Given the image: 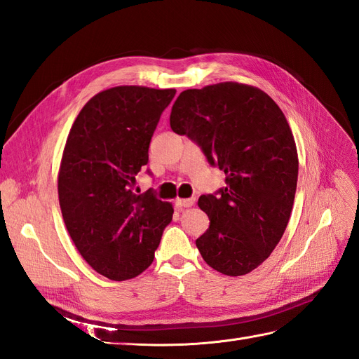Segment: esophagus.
<instances>
[{
    "label": "esophagus",
    "instance_id": "esophagus-1",
    "mask_svg": "<svg viewBox=\"0 0 359 359\" xmlns=\"http://www.w3.org/2000/svg\"><path fill=\"white\" fill-rule=\"evenodd\" d=\"M194 198H189V199H177L175 201V205L178 206V208H190V206L194 205Z\"/></svg>",
    "mask_w": 359,
    "mask_h": 359
}]
</instances>
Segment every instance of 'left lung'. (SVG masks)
Here are the masks:
<instances>
[{
	"label": "left lung",
	"mask_w": 359,
	"mask_h": 359,
	"mask_svg": "<svg viewBox=\"0 0 359 359\" xmlns=\"http://www.w3.org/2000/svg\"><path fill=\"white\" fill-rule=\"evenodd\" d=\"M170 128L226 173V187L198 202L210 217L196 240L203 260L226 276L252 273L283 236L295 199L298 154L286 116L259 88L223 82L182 91Z\"/></svg>",
	"instance_id": "8db88e82"
}]
</instances>
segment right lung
I'll use <instances>...</instances> for the list:
<instances>
[{
	"mask_svg": "<svg viewBox=\"0 0 359 359\" xmlns=\"http://www.w3.org/2000/svg\"><path fill=\"white\" fill-rule=\"evenodd\" d=\"M175 93L115 86L95 94L74 119L64 148L58 175L64 223L88 265L115 281L153 264L172 222V205L153 189L139 194L135 184Z\"/></svg>",
	"mask_w": 359,
	"mask_h": 359,
	"instance_id": "obj_1",
	"label": "right lung"
}]
</instances>
